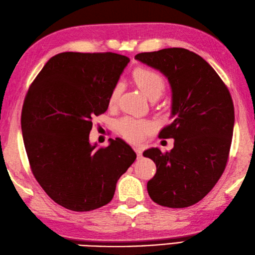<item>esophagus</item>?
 <instances>
[{
  "label": "esophagus",
  "instance_id": "1",
  "mask_svg": "<svg viewBox=\"0 0 255 255\" xmlns=\"http://www.w3.org/2000/svg\"><path fill=\"white\" fill-rule=\"evenodd\" d=\"M135 151H136V154L140 157L143 154V148H140V147H136V148H135Z\"/></svg>",
  "mask_w": 255,
  "mask_h": 255
}]
</instances>
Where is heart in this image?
Masks as SVG:
<instances>
[{
	"mask_svg": "<svg viewBox=\"0 0 255 255\" xmlns=\"http://www.w3.org/2000/svg\"><path fill=\"white\" fill-rule=\"evenodd\" d=\"M133 78L139 89L149 99L159 98L166 89V80L161 73L150 67H137L133 72ZM122 93V85L118 83L109 95V105H115ZM155 128V123L147 119L126 117L119 121V131L131 143L142 142L147 134Z\"/></svg>",
	"mask_w": 255,
	"mask_h": 255,
	"instance_id": "1",
	"label": "heart"
}]
</instances>
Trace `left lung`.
I'll return each instance as SVG.
<instances>
[{"label": "left lung", "mask_w": 255, "mask_h": 255, "mask_svg": "<svg viewBox=\"0 0 255 255\" xmlns=\"http://www.w3.org/2000/svg\"><path fill=\"white\" fill-rule=\"evenodd\" d=\"M135 59L163 73L172 89L173 120L159 137L174 138L173 148L143 152L157 167L147 191L161 206L194 205L211 192L227 165L235 124L229 89L202 56L183 48L138 53Z\"/></svg>", "instance_id": "8db88e82"}]
</instances>
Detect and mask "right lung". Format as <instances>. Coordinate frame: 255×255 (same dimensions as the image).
Listing matches in <instances>:
<instances>
[{
  "label": "right lung",
  "mask_w": 255,
  "mask_h": 255,
  "mask_svg": "<svg viewBox=\"0 0 255 255\" xmlns=\"http://www.w3.org/2000/svg\"><path fill=\"white\" fill-rule=\"evenodd\" d=\"M128 62L112 52H62L47 62L26 94L20 124L31 172L51 199L71 211L108 204L136 158L121 138L107 147L89 144L93 118L108 109Z\"/></svg>",
  "instance_id": "obj_1"
}]
</instances>
